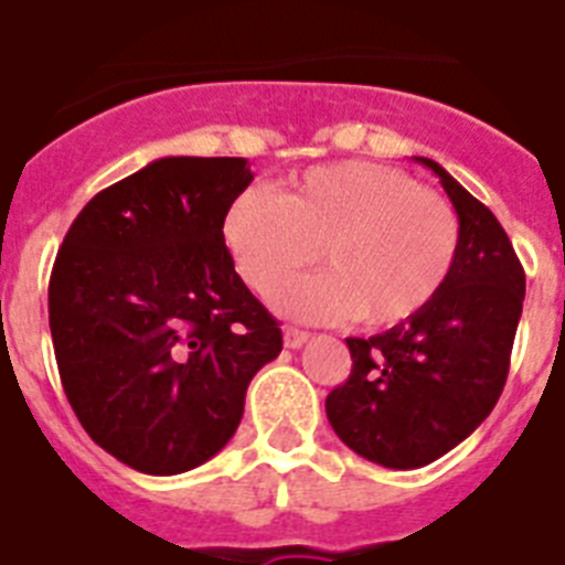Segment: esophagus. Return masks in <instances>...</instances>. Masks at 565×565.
Wrapping results in <instances>:
<instances>
[{
	"mask_svg": "<svg viewBox=\"0 0 565 565\" xmlns=\"http://www.w3.org/2000/svg\"><path fill=\"white\" fill-rule=\"evenodd\" d=\"M307 339H310V333H307V330H298V327H284V348L296 350V348H301Z\"/></svg>",
	"mask_w": 565,
	"mask_h": 565,
	"instance_id": "1",
	"label": "esophagus"
}]
</instances>
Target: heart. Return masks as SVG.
Wrapping results in <instances>:
<instances>
[{"label":"heart","instance_id":"obj_1","mask_svg":"<svg viewBox=\"0 0 565 565\" xmlns=\"http://www.w3.org/2000/svg\"><path fill=\"white\" fill-rule=\"evenodd\" d=\"M221 235L241 278L269 296L321 258L327 273L275 292V307L301 321L355 316L396 327L434 305L457 267L462 226L448 198L422 189L385 163L312 166L284 194L241 189L224 210Z\"/></svg>","mask_w":565,"mask_h":565}]
</instances>
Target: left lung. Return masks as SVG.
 Returning a JSON list of instances; mask_svg holds the SVG:
<instances>
[{"label":"left lung","mask_w":565,"mask_h":565,"mask_svg":"<svg viewBox=\"0 0 565 565\" xmlns=\"http://www.w3.org/2000/svg\"><path fill=\"white\" fill-rule=\"evenodd\" d=\"M462 226L457 267L434 305L371 339H348L350 376L327 396V419L348 448L385 468H422L457 448L494 411L525 298L509 235L443 166Z\"/></svg>","instance_id":"obj_1"}]
</instances>
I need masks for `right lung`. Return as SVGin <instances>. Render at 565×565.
<instances>
[{
  "label": "right lung",
  "instance_id": "right-lung-1",
  "mask_svg": "<svg viewBox=\"0 0 565 565\" xmlns=\"http://www.w3.org/2000/svg\"><path fill=\"white\" fill-rule=\"evenodd\" d=\"M244 158H160L74 217L49 284L56 367L94 443L135 471L203 466L238 430L281 327L221 235Z\"/></svg>",
  "mask_w": 565,
  "mask_h": 565
}]
</instances>
